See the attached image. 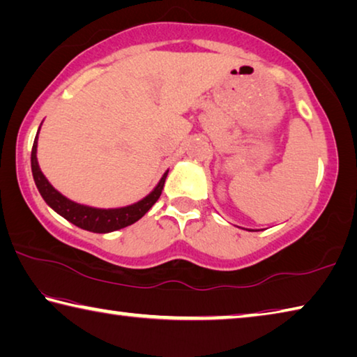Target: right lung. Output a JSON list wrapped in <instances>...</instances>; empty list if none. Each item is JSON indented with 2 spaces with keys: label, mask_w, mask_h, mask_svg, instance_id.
Listing matches in <instances>:
<instances>
[{
  "label": "right lung",
  "mask_w": 357,
  "mask_h": 357,
  "mask_svg": "<svg viewBox=\"0 0 357 357\" xmlns=\"http://www.w3.org/2000/svg\"><path fill=\"white\" fill-rule=\"evenodd\" d=\"M39 134V132H38ZM38 135L34 138V144L31 149V170L36 187H38L39 193L44 198L45 203L52 209H55L59 215H63L66 220L74 223L78 228L88 229L93 233H110L116 231L124 227H129L137 220H140L142 217L153 208V204L159 200L162 190H164L165 178L168 172L162 176L159 184L155 185V189L149 193L148 197H144L143 200L138 203L130 204V206L116 208V209H99L84 206V204H78L75 202L69 200L64 195H61L55 187L48 183L44 173L40 172L38 164Z\"/></svg>",
  "instance_id": "add662e5"
}]
</instances>
